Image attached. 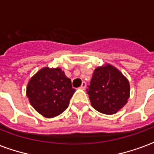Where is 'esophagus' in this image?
<instances>
[{"label":"esophagus","mask_w":154,"mask_h":154,"mask_svg":"<svg viewBox=\"0 0 154 154\" xmlns=\"http://www.w3.org/2000/svg\"><path fill=\"white\" fill-rule=\"evenodd\" d=\"M79 88H80V89H82V90H85V88H86V83H85V82H83V83H82V85L79 87Z\"/></svg>","instance_id":"esophagus-1"}]
</instances>
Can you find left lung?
Returning a JSON list of instances; mask_svg holds the SVG:
<instances>
[{
  "label": "left lung",
  "mask_w": 154,
  "mask_h": 154,
  "mask_svg": "<svg viewBox=\"0 0 154 154\" xmlns=\"http://www.w3.org/2000/svg\"><path fill=\"white\" fill-rule=\"evenodd\" d=\"M87 91L91 104L96 110L112 115L128 102L130 85L128 79L117 68L107 63L95 69Z\"/></svg>",
  "instance_id": "obj_1"
}]
</instances>
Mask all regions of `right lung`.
Here are the masks:
<instances>
[{
  "instance_id": "1",
  "label": "right lung",
  "mask_w": 154,
  "mask_h": 154,
  "mask_svg": "<svg viewBox=\"0 0 154 154\" xmlns=\"http://www.w3.org/2000/svg\"><path fill=\"white\" fill-rule=\"evenodd\" d=\"M75 90L59 67H43L32 76L26 96L35 110L44 117L52 118L66 110Z\"/></svg>"
}]
</instances>
